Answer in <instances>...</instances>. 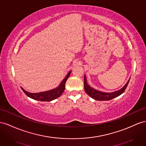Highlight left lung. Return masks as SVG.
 Returning <instances> with one entry per match:
<instances>
[{
    "label": "left lung",
    "mask_w": 146,
    "mask_h": 146,
    "mask_svg": "<svg viewBox=\"0 0 146 146\" xmlns=\"http://www.w3.org/2000/svg\"><path fill=\"white\" fill-rule=\"evenodd\" d=\"M130 78L127 81V83L125 84L124 86L120 89H119L118 91H116L114 92H102L100 91L96 90V89H94L93 88L91 87L88 83H87V80H86V75H84V91L87 93V94L92 98L97 100H110L112 99L117 98V97L120 96L121 94L124 92L125 90L126 89L127 86L128 84V83L129 81Z\"/></svg>",
    "instance_id": "1"
}]
</instances>
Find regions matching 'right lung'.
<instances>
[{
  "mask_svg": "<svg viewBox=\"0 0 146 146\" xmlns=\"http://www.w3.org/2000/svg\"><path fill=\"white\" fill-rule=\"evenodd\" d=\"M71 72H72V71H70V72L67 73L64 79L61 81V83L58 85V86L52 89H50V90L37 93H31L25 91L23 88L21 87V88L25 92V94L28 97H29V98H30L34 100H39V101L50 102L52 101V100L58 98V97H60L62 94V93L64 91L65 88V83L67 79L68 78Z\"/></svg>",
  "mask_w": 146,
  "mask_h": 146,
  "instance_id": "1",
  "label": "right lung"
}]
</instances>
